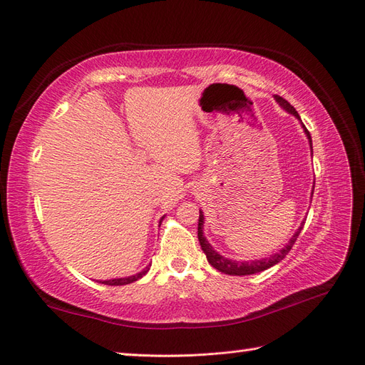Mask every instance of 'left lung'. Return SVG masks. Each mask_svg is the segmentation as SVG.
I'll return each instance as SVG.
<instances>
[{
    "label": "left lung",
    "instance_id": "1",
    "mask_svg": "<svg viewBox=\"0 0 365 365\" xmlns=\"http://www.w3.org/2000/svg\"><path fill=\"white\" fill-rule=\"evenodd\" d=\"M275 101H277V103H279L283 109H286V111H288V113L294 114L298 120L302 121L300 115H298V113L295 111V108H294L288 101H284V98L280 97V96H275ZM303 128H304V132H306V135H307V138H309V143H311V148H312L311 134H309V130L306 129L304 125H303ZM202 227H204V215H202V212H200V220H197V239H200L201 248H202V251L205 252L208 263L212 264L213 268H216L217 271L224 272V274H228V275H250V274H256V272L268 269V268L274 267V264H277L279 262H282L286 256H288V252L292 250V247H294V244H295V240H297L298 235H300V231H302V228H303V224H302L300 228L297 230V233L292 236V239L289 240V244L286 245L284 248H282L280 252L274 254V256H271V257H268V259L252 260V262H236V260H230V259H227V257H224V256H220V254H217V252L212 248V245L208 244L207 239L204 237Z\"/></svg>",
    "mask_w": 365,
    "mask_h": 365
}]
</instances>
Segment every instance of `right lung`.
I'll return each mask as SVG.
<instances>
[{"instance_id": "right-lung-1", "label": "right lung", "mask_w": 365, "mask_h": 365, "mask_svg": "<svg viewBox=\"0 0 365 365\" xmlns=\"http://www.w3.org/2000/svg\"><path fill=\"white\" fill-rule=\"evenodd\" d=\"M148 271H149V268L143 269L141 272H138V274H135V275H130V277H125V279H114V280H105V282H102V283H103V284H109V286H121V284H129V283H132V282H137L138 279H141L143 275H145Z\"/></svg>"}]
</instances>
